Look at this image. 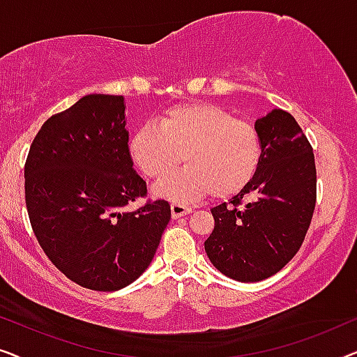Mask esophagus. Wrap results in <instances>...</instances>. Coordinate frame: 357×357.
I'll return each mask as SVG.
<instances>
[{
  "mask_svg": "<svg viewBox=\"0 0 357 357\" xmlns=\"http://www.w3.org/2000/svg\"><path fill=\"white\" fill-rule=\"evenodd\" d=\"M170 211H172V218L178 219L182 216H187V214L192 213V208L185 206L182 203H172L170 204Z\"/></svg>",
  "mask_w": 357,
  "mask_h": 357,
  "instance_id": "34e87169",
  "label": "esophagus"
}]
</instances>
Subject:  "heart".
<instances>
[{
	"label": "heart",
	"instance_id": "b5f03b06",
	"mask_svg": "<svg viewBox=\"0 0 357 357\" xmlns=\"http://www.w3.org/2000/svg\"><path fill=\"white\" fill-rule=\"evenodd\" d=\"M261 153L255 126L208 104L170 110L158 125L141 126L130 143L135 164L153 180L172 174L183 155L187 167L153 190L155 197L172 202H193L208 193L224 199L241 193L257 175Z\"/></svg>",
	"mask_w": 357,
	"mask_h": 357
}]
</instances>
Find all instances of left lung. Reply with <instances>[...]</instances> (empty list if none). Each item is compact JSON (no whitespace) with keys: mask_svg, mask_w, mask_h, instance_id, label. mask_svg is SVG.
<instances>
[{"mask_svg":"<svg viewBox=\"0 0 357 357\" xmlns=\"http://www.w3.org/2000/svg\"><path fill=\"white\" fill-rule=\"evenodd\" d=\"M255 128L263 146L258 172L229 206L211 209L214 229L204 241L209 261L241 282L266 280L292 260L317 198L314 151L294 116L275 109Z\"/></svg>","mask_w":357,"mask_h":357,"instance_id":"left-lung-1","label":"left lung"}]
</instances>
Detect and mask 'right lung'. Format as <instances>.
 <instances>
[{
  "mask_svg": "<svg viewBox=\"0 0 357 357\" xmlns=\"http://www.w3.org/2000/svg\"><path fill=\"white\" fill-rule=\"evenodd\" d=\"M125 97L89 94L42 125L29 151L26 204L53 265L92 291L123 289L146 271L170 221L164 199L144 197L128 148Z\"/></svg>",
  "mask_w": 357,
  "mask_h": 357,
  "instance_id": "obj_1",
  "label": "right lung"
}]
</instances>
